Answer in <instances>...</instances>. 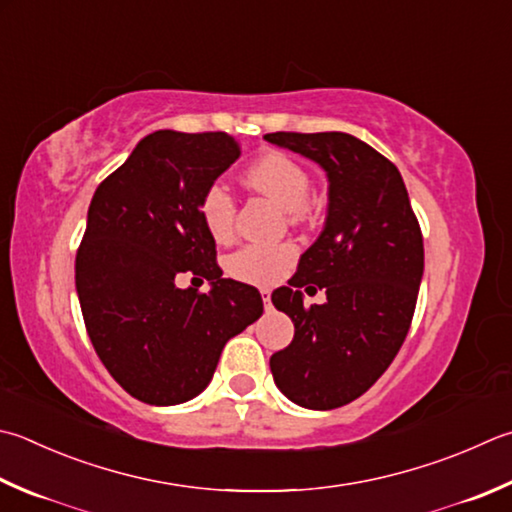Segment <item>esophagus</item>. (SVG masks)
<instances>
[{"label":"esophagus","instance_id":"obj_1","mask_svg":"<svg viewBox=\"0 0 512 512\" xmlns=\"http://www.w3.org/2000/svg\"><path fill=\"white\" fill-rule=\"evenodd\" d=\"M260 294H263L265 312H272V292H269V289H260Z\"/></svg>","mask_w":512,"mask_h":512}]
</instances>
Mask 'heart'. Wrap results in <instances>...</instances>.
I'll return each mask as SVG.
<instances>
[{"label":"heart","instance_id":"obj_1","mask_svg":"<svg viewBox=\"0 0 512 512\" xmlns=\"http://www.w3.org/2000/svg\"><path fill=\"white\" fill-rule=\"evenodd\" d=\"M245 182L258 194L274 200L278 207L298 218L310 198V173L301 162L283 151H267L245 171ZM200 218L211 238L218 243L234 236L236 200L223 182H211L200 198ZM294 249L281 247H243L229 258V274L247 283L269 285L281 278L292 265Z\"/></svg>","mask_w":512,"mask_h":512}]
</instances>
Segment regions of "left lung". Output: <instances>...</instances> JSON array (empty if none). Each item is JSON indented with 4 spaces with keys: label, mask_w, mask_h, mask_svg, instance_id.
I'll list each match as a JSON object with an SVG mask.
<instances>
[{
    "label": "left lung",
    "mask_w": 512,
    "mask_h": 512,
    "mask_svg": "<svg viewBox=\"0 0 512 512\" xmlns=\"http://www.w3.org/2000/svg\"><path fill=\"white\" fill-rule=\"evenodd\" d=\"M265 140L314 160L330 182L321 236L272 294L294 339L269 368L289 401L334 410L368 392L406 341L423 276L421 227L399 169L363 140L341 131ZM312 282L328 303L305 308L300 287Z\"/></svg>",
    "instance_id": "obj_1"
}]
</instances>
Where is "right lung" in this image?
Instances as JSON below:
<instances>
[{"label": "right lung", "mask_w": 512, "mask_h": 512, "mask_svg": "<svg viewBox=\"0 0 512 512\" xmlns=\"http://www.w3.org/2000/svg\"><path fill=\"white\" fill-rule=\"evenodd\" d=\"M240 156L223 131H156L95 189L75 256L86 332L109 374L149 406L207 388L225 343L258 321L263 298L223 278L200 198ZM212 283L180 290L178 273Z\"/></svg>", "instance_id": "right-lung-1"}]
</instances>
